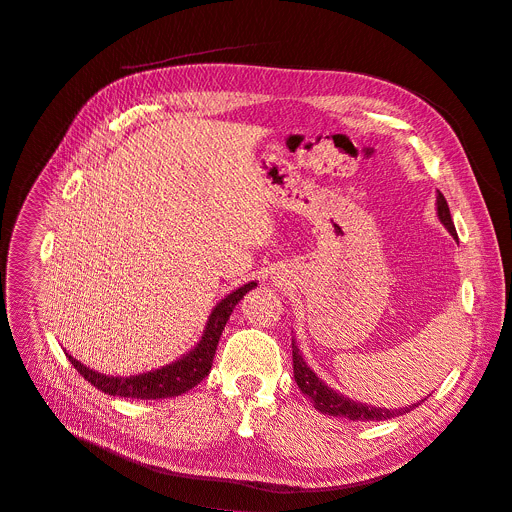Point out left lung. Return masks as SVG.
Listing matches in <instances>:
<instances>
[{
  "mask_svg": "<svg viewBox=\"0 0 512 512\" xmlns=\"http://www.w3.org/2000/svg\"><path fill=\"white\" fill-rule=\"evenodd\" d=\"M435 206H437V218H440V223L448 229V233L454 239H458L448 202L440 191H437ZM291 356H294V379L300 387V392L314 404L316 410H321L323 415H329V417H342V419H350V421H387V419L406 415V412L415 410L421 402L427 400V398H423L417 404L402 406V408H379V406H371V404L354 402L339 392H335V389H331L325 381L316 377V373L308 367L306 360L302 358V352L296 346V339H291Z\"/></svg>",
  "mask_w": 512,
  "mask_h": 512,
  "instance_id": "left-lung-1",
  "label": "left lung"
}]
</instances>
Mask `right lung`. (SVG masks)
<instances>
[{
	"instance_id": "obj_1",
	"label": "right lung",
	"mask_w": 512,
	"mask_h": 512,
	"mask_svg": "<svg viewBox=\"0 0 512 512\" xmlns=\"http://www.w3.org/2000/svg\"><path fill=\"white\" fill-rule=\"evenodd\" d=\"M256 285H258L256 281L241 285L218 302L208 316V323L204 327L202 339L196 344V348H191L187 354H183L175 362L166 364V367L145 371L139 375H129V377H114V375H104L85 367V364H81L70 354L66 356L72 367H75L91 385H95L100 392L108 396L137 398V400H160V398L181 396L189 392L191 387H196L210 373L218 339H221L225 331V325L229 321L233 308Z\"/></svg>"
}]
</instances>
